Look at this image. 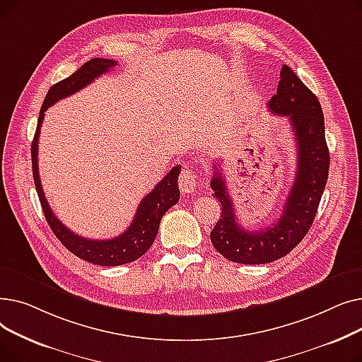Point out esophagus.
<instances>
[{
	"label": "esophagus",
	"mask_w": 362,
	"mask_h": 362,
	"mask_svg": "<svg viewBox=\"0 0 362 362\" xmlns=\"http://www.w3.org/2000/svg\"><path fill=\"white\" fill-rule=\"evenodd\" d=\"M179 186L180 191L183 194H192L197 186H198V176L192 168L185 167L180 173V179H179Z\"/></svg>",
	"instance_id": "1"
}]
</instances>
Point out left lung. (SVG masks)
<instances>
[{
  "instance_id": "1",
  "label": "left lung",
  "mask_w": 362,
  "mask_h": 362,
  "mask_svg": "<svg viewBox=\"0 0 362 362\" xmlns=\"http://www.w3.org/2000/svg\"><path fill=\"white\" fill-rule=\"evenodd\" d=\"M269 108L277 116L289 117L298 146L295 182L280 218L270 227L245 230L236 220L221 167H213L211 189L221 204V217L210 233L211 242L224 258L239 264H267L299 245L314 221L329 177L330 154L320 101L286 64L280 70L277 93Z\"/></svg>"
}]
</instances>
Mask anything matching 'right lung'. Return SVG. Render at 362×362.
Instances as JSON below:
<instances>
[{"instance_id": "obj_1", "label": "right lung", "mask_w": 362, "mask_h": 362, "mask_svg": "<svg viewBox=\"0 0 362 362\" xmlns=\"http://www.w3.org/2000/svg\"><path fill=\"white\" fill-rule=\"evenodd\" d=\"M116 64L117 62L114 60L92 59L85 63L79 70H76L71 76H69V78L49 88L40 111V119H37V127L30 151L35 187L51 230L71 254L92 264L105 265V267H116V265L135 261L151 248V245L154 243L157 238L163 216L179 201L180 192L177 180L180 175V165L171 168L167 176L141 201L135 218H133L126 232L112 239L95 240L73 233L55 217L49 208L42 191L40 170H37V139H40L41 124L48 107L69 97V95L81 90L95 78H100L103 73L110 71Z\"/></svg>"}]
</instances>
